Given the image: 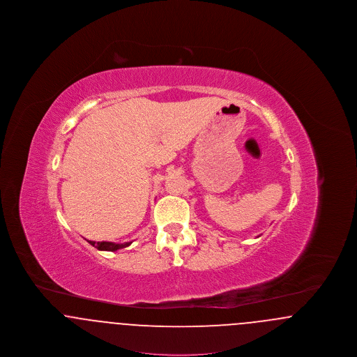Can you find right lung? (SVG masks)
Segmentation results:
<instances>
[{"label": "right lung", "mask_w": 357, "mask_h": 357, "mask_svg": "<svg viewBox=\"0 0 357 357\" xmlns=\"http://www.w3.org/2000/svg\"><path fill=\"white\" fill-rule=\"evenodd\" d=\"M92 246H95L98 250H105V252H116L123 248H127L131 245V242H124V243H114V242H95V241H88Z\"/></svg>", "instance_id": "obj_1"}]
</instances>
